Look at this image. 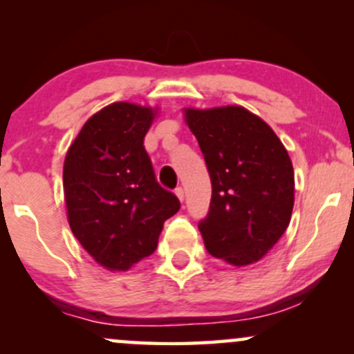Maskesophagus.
<instances>
[{"mask_svg": "<svg viewBox=\"0 0 354 354\" xmlns=\"http://www.w3.org/2000/svg\"><path fill=\"white\" fill-rule=\"evenodd\" d=\"M174 193H176L178 200H180V201L183 203V200H185V189H183V188H176V189H174Z\"/></svg>", "mask_w": 354, "mask_h": 354, "instance_id": "1", "label": "esophagus"}]
</instances>
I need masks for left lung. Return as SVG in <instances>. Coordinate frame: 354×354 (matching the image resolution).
<instances>
[{
    "mask_svg": "<svg viewBox=\"0 0 354 354\" xmlns=\"http://www.w3.org/2000/svg\"><path fill=\"white\" fill-rule=\"evenodd\" d=\"M211 178L200 231L208 253L234 266L258 261L283 236L295 205V171L279 138L243 106L185 109Z\"/></svg>",
    "mask_w": 354,
    "mask_h": 354,
    "instance_id": "left-lung-1",
    "label": "left lung"
}]
</instances>
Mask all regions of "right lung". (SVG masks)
<instances>
[{"instance_id":"right-lung-1","label":"right lung","mask_w":354,"mask_h":354,"mask_svg":"<svg viewBox=\"0 0 354 354\" xmlns=\"http://www.w3.org/2000/svg\"><path fill=\"white\" fill-rule=\"evenodd\" d=\"M156 109L113 103L81 128L64 158L68 223L96 263L126 271L156 250L180 200L161 188L145 136Z\"/></svg>"}]
</instances>
